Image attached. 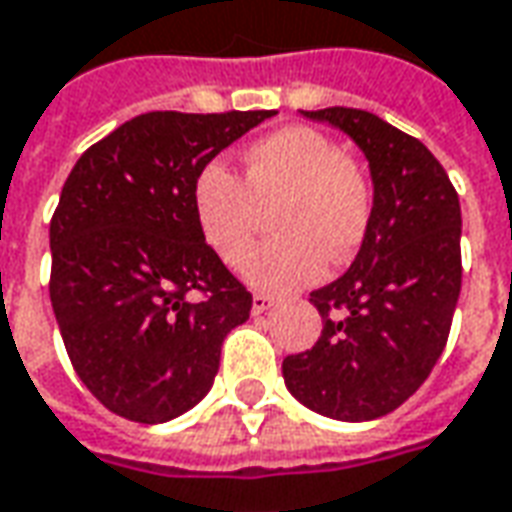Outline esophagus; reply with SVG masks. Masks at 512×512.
<instances>
[{"mask_svg":"<svg viewBox=\"0 0 512 512\" xmlns=\"http://www.w3.org/2000/svg\"><path fill=\"white\" fill-rule=\"evenodd\" d=\"M269 308H274V297H269V294H255L252 297V314H266Z\"/></svg>","mask_w":512,"mask_h":512,"instance_id":"obj_1","label":"esophagus"}]
</instances>
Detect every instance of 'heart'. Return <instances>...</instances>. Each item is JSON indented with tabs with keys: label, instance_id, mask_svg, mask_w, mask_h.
I'll return each instance as SVG.
<instances>
[{
	"label": "heart",
	"instance_id": "1",
	"mask_svg": "<svg viewBox=\"0 0 512 512\" xmlns=\"http://www.w3.org/2000/svg\"><path fill=\"white\" fill-rule=\"evenodd\" d=\"M271 206L278 238L246 258L243 277L260 291H294L319 280L328 257L344 263L356 255L373 218V184L356 159L308 125L252 142L243 179L210 162L193 184L198 229L229 266L241 263Z\"/></svg>",
	"mask_w": 512,
	"mask_h": 512
}]
</instances>
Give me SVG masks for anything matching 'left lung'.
Here are the masks:
<instances>
[{
	"instance_id": "obj_1",
	"label": "left lung",
	"mask_w": 512,
	"mask_h": 512,
	"mask_svg": "<svg viewBox=\"0 0 512 512\" xmlns=\"http://www.w3.org/2000/svg\"><path fill=\"white\" fill-rule=\"evenodd\" d=\"M302 114L364 151L373 218L353 266L311 291L322 336L285 356V387L319 415L375 420L415 395L448 342L462 285L460 196L420 139L370 111Z\"/></svg>"
}]
</instances>
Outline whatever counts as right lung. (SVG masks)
Returning <instances> with one entry per match:
<instances>
[{
	"mask_svg": "<svg viewBox=\"0 0 512 512\" xmlns=\"http://www.w3.org/2000/svg\"><path fill=\"white\" fill-rule=\"evenodd\" d=\"M274 111H148L75 162L50 221V300L69 361L109 412L165 423L210 392L252 294L207 246L193 184Z\"/></svg>",
	"mask_w": 512,
	"mask_h": 512,
	"instance_id": "right-lung-1",
	"label": "right lung"
}]
</instances>
